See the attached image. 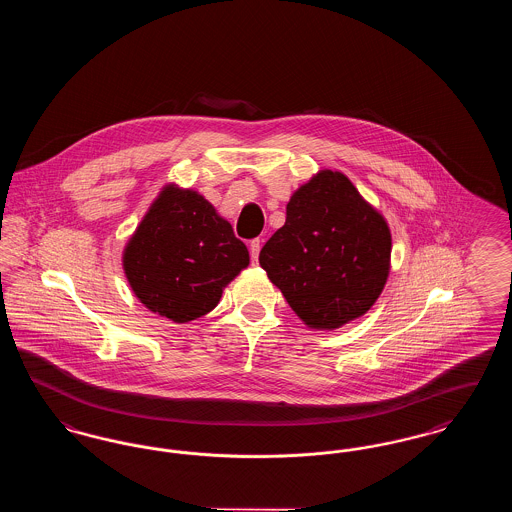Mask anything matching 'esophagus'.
I'll use <instances>...</instances> for the list:
<instances>
[{
	"label": "esophagus",
	"mask_w": 512,
	"mask_h": 512,
	"mask_svg": "<svg viewBox=\"0 0 512 512\" xmlns=\"http://www.w3.org/2000/svg\"><path fill=\"white\" fill-rule=\"evenodd\" d=\"M259 251H261V240H251V244H249L251 263H257V261H259Z\"/></svg>",
	"instance_id": "1"
}]
</instances>
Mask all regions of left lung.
Returning <instances> with one entry per match:
<instances>
[{
	"mask_svg": "<svg viewBox=\"0 0 512 512\" xmlns=\"http://www.w3.org/2000/svg\"><path fill=\"white\" fill-rule=\"evenodd\" d=\"M390 257L384 217L345 174L320 171L292 195L259 263L309 328L334 330L374 305Z\"/></svg>",
	"mask_w": 512,
	"mask_h": 512,
	"instance_id": "obj_1",
	"label": "left lung"
}]
</instances>
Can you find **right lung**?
I'll list each match as a JSON object with an SVG mask.
<instances>
[{
  "label": "right lung",
  "instance_id": "obj_1",
  "mask_svg": "<svg viewBox=\"0 0 512 512\" xmlns=\"http://www.w3.org/2000/svg\"><path fill=\"white\" fill-rule=\"evenodd\" d=\"M247 265V247L230 222L203 195L174 184L153 201L122 255L136 297L180 324L213 311Z\"/></svg>",
  "mask_w": 512,
  "mask_h": 512
}]
</instances>
